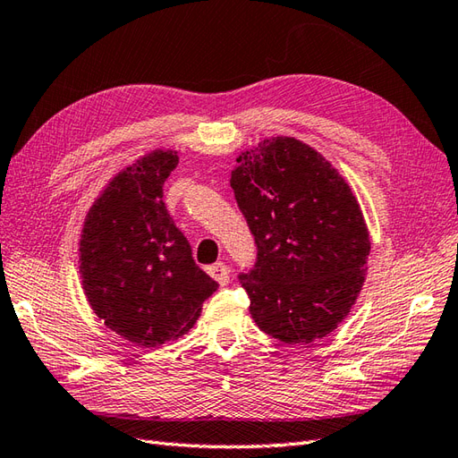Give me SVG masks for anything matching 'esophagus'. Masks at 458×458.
<instances>
[{
	"label": "esophagus",
	"instance_id": "obj_1",
	"mask_svg": "<svg viewBox=\"0 0 458 458\" xmlns=\"http://www.w3.org/2000/svg\"><path fill=\"white\" fill-rule=\"evenodd\" d=\"M207 271H208V275L212 279H215L220 286H225V284H228V281H230V269H228V265L226 263H215V265H210V267H207Z\"/></svg>",
	"mask_w": 458,
	"mask_h": 458
}]
</instances>
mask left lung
<instances>
[{"instance_id": "1", "label": "left lung", "mask_w": 458, "mask_h": 458, "mask_svg": "<svg viewBox=\"0 0 458 458\" xmlns=\"http://www.w3.org/2000/svg\"><path fill=\"white\" fill-rule=\"evenodd\" d=\"M230 185L258 243V263L240 275L255 324L286 345L324 339L367 277L369 228L353 191L293 136L242 150Z\"/></svg>"}]
</instances>
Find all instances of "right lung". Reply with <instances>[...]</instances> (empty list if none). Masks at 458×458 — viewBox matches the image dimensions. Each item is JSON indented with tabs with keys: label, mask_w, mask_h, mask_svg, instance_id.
<instances>
[{
	"label": "right lung",
	"mask_w": 458,
	"mask_h": 458,
	"mask_svg": "<svg viewBox=\"0 0 458 458\" xmlns=\"http://www.w3.org/2000/svg\"><path fill=\"white\" fill-rule=\"evenodd\" d=\"M177 162L169 148L136 157L103 187L81 228L85 299L105 326L140 347L185 335L218 286L164 205V181Z\"/></svg>",
	"instance_id": "right-lung-1"
}]
</instances>
